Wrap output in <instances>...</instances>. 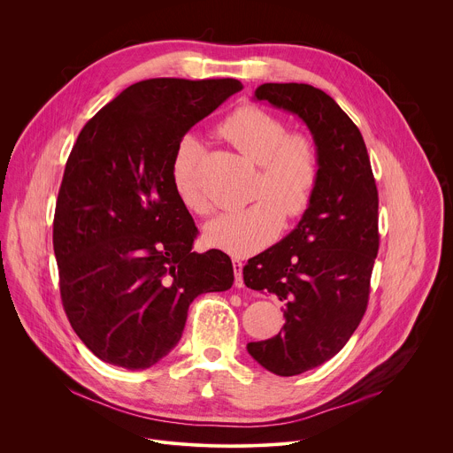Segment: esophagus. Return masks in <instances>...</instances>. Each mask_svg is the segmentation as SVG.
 <instances>
[{"label":"esophagus","mask_w":453,"mask_h":453,"mask_svg":"<svg viewBox=\"0 0 453 453\" xmlns=\"http://www.w3.org/2000/svg\"><path fill=\"white\" fill-rule=\"evenodd\" d=\"M242 269H243L242 262H240V260H233V271H234V285H236L238 288H242V287H243V276H242Z\"/></svg>","instance_id":"esophagus-1"}]
</instances>
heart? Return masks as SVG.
<instances>
[{
    "instance_id": "1",
    "label": "heart",
    "mask_w": 453,
    "mask_h": 453,
    "mask_svg": "<svg viewBox=\"0 0 453 453\" xmlns=\"http://www.w3.org/2000/svg\"><path fill=\"white\" fill-rule=\"evenodd\" d=\"M219 134L257 165L250 204L227 210L206 224L210 245L247 256L269 245L283 227V215L297 219L313 197L319 180L315 145L304 134H287L285 123L256 105H243L220 125ZM203 147L196 136L179 140L172 157V182L180 203L193 213L210 211L201 188Z\"/></svg>"
}]
</instances>
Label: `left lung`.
Here are the masks:
<instances>
[{
    "label": "left lung",
    "mask_w": 453,
    "mask_h": 453,
    "mask_svg": "<svg viewBox=\"0 0 453 453\" xmlns=\"http://www.w3.org/2000/svg\"><path fill=\"white\" fill-rule=\"evenodd\" d=\"M256 100L299 116L310 128L319 180L299 224L250 257L243 283L283 303L285 325L249 355L278 376L335 357L358 328L378 254V189L358 127L339 104L308 84H262Z\"/></svg>",
    "instance_id": "8db88e82"
}]
</instances>
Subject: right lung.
I'll list each match as a JSON object with an SVG mask.
<instances>
[{"label": "right lung", "mask_w": 453, "mask_h": 453, "mask_svg": "<svg viewBox=\"0 0 453 453\" xmlns=\"http://www.w3.org/2000/svg\"><path fill=\"white\" fill-rule=\"evenodd\" d=\"M242 84L149 79L123 89L81 131L53 219L60 299L104 362L147 369L179 342L191 301L234 281L231 257L193 252L197 227L172 182L189 128Z\"/></svg>", "instance_id": "add662e5"}]
</instances>
